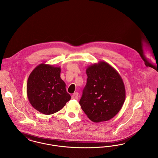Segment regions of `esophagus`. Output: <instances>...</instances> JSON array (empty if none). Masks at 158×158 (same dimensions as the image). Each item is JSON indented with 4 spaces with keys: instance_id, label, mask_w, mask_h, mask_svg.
<instances>
[{
    "instance_id": "obj_1",
    "label": "esophagus",
    "mask_w": 158,
    "mask_h": 158,
    "mask_svg": "<svg viewBox=\"0 0 158 158\" xmlns=\"http://www.w3.org/2000/svg\"><path fill=\"white\" fill-rule=\"evenodd\" d=\"M79 97V94L77 93H74V94H73V95H72V98L73 99H76L77 100Z\"/></svg>"
}]
</instances>
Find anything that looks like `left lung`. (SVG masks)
<instances>
[{
	"label": "left lung",
	"mask_w": 158,
	"mask_h": 158,
	"mask_svg": "<svg viewBox=\"0 0 158 158\" xmlns=\"http://www.w3.org/2000/svg\"><path fill=\"white\" fill-rule=\"evenodd\" d=\"M87 82L79 104L94 122L109 121L116 116L125 100V88L119 73L105 61L86 69Z\"/></svg>",
	"instance_id": "1"
}]
</instances>
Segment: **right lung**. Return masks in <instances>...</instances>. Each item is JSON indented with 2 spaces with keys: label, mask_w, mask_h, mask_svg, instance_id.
<instances>
[{
  "label": "right lung",
  "mask_w": 158,
  "mask_h": 158,
  "mask_svg": "<svg viewBox=\"0 0 158 158\" xmlns=\"http://www.w3.org/2000/svg\"><path fill=\"white\" fill-rule=\"evenodd\" d=\"M60 67L42 63L29 75L27 94L29 102L37 110L51 114L60 110L70 98L65 82L60 77Z\"/></svg>",
  "instance_id": "right-lung-1"
}]
</instances>
